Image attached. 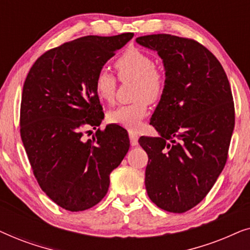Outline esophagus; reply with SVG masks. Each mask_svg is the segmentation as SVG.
Masks as SVG:
<instances>
[{
  "mask_svg": "<svg viewBox=\"0 0 250 250\" xmlns=\"http://www.w3.org/2000/svg\"><path fill=\"white\" fill-rule=\"evenodd\" d=\"M138 139H139V136H138V134H136V133L129 132V141H131L132 146H138Z\"/></svg>",
  "mask_w": 250,
  "mask_h": 250,
  "instance_id": "esophagus-1",
  "label": "esophagus"
}]
</instances>
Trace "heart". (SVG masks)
<instances>
[{"mask_svg":"<svg viewBox=\"0 0 250 250\" xmlns=\"http://www.w3.org/2000/svg\"><path fill=\"white\" fill-rule=\"evenodd\" d=\"M115 69L121 82H133L131 104H121L108 114L111 124L129 131H138L149 109V102L162 99L166 86V77L149 54L139 49H128L116 59ZM95 93L102 101H114L117 91V80L100 70L94 78Z\"/></svg>","mask_w":250,"mask_h":250,"instance_id":"b5f03b06","label":"heart"}]
</instances>
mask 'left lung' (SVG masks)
Segmentation results:
<instances>
[{
	"label": "left lung",
	"instance_id": "left-lung-1",
	"mask_svg": "<svg viewBox=\"0 0 250 250\" xmlns=\"http://www.w3.org/2000/svg\"><path fill=\"white\" fill-rule=\"evenodd\" d=\"M163 59L166 86L150 124L159 138L141 136L148 153L146 189L170 213L197 206L228 159L234 104L227 74L207 47L192 39L153 34L136 39Z\"/></svg>",
	"mask_w": 250,
	"mask_h": 250
}]
</instances>
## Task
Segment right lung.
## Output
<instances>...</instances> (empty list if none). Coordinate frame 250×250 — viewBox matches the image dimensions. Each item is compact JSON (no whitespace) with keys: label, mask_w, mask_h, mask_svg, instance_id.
<instances>
[{"label":"right lung","mask_w":250,"mask_h":250,"mask_svg":"<svg viewBox=\"0 0 250 250\" xmlns=\"http://www.w3.org/2000/svg\"><path fill=\"white\" fill-rule=\"evenodd\" d=\"M134 36H84L43 53L27 75L20 104V135L34 176L58 206L81 211L100 203L109 175L129 149L121 126H100L102 105L94 78Z\"/></svg>","instance_id":"obj_1"}]
</instances>
